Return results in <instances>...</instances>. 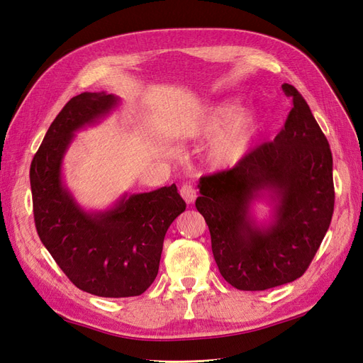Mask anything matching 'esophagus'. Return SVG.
<instances>
[{"mask_svg": "<svg viewBox=\"0 0 363 363\" xmlns=\"http://www.w3.org/2000/svg\"><path fill=\"white\" fill-rule=\"evenodd\" d=\"M180 195L183 196V200H184L186 203L191 204V203H194L195 199H196V189L194 188L192 184H183L182 189H180Z\"/></svg>", "mask_w": 363, "mask_h": 363, "instance_id": "34e87169", "label": "esophagus"}]
</instances>
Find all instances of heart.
Returning <instances> with one entry per match:
<instances>
[{
	"instance_id": "heart-1",
	"label": "heart",
	"mask_w": 363,
	"mask_h": 363,
	"mask_svg": "<svg viewBox=\"0 0 363 363\" xmlns=\"http://www.w3.org/2000/svg\"><path fill=\"white\" fill-rule=\"evenodd\" d=\"M239 107L235 103H224L212 107L203 119L201 133L212 136L223 130L225 125L236 118ZM235 121V120H234ZM257 127V116L252 113H244L230 125L224 133L215 142L212 156L218 164H235L248 152L251 139L255 136Z\"/></svg>"
}]
</instances>
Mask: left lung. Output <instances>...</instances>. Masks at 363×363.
I'll return each instance as SVG.
<instances>
[{
  "label": "left lung",
  "instance_id": "8db88e82",
  "mask_svg": "<svg viewBox=\"0 0 363 363\" xmlns=\"http://www.w3.org/2000/svg\"><path fill=\"white\" fill-rule=\"evenodd\" d=\"M281 89L292 108L280 133L232 169L200 179L195 207L208 225L221 276L240 291L291 283L309 268L335 208L333 157L328 140L301 94ZM274 201L269 226L255 224L252 201Z\"/></svg>",
  "mask_w": 363,
  "mask_h": 363
}]
</instances>
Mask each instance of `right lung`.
Instances as JSON below:
<instances>
[{
    "instance_id": "right-lung-1",
    "label": "right lung",
    "mask_w": 363,
    "mask_h": 363,
    "mask_svg": "<svg viewBox=\"0 0 363 363\" xmlns=\"http://www.w3.org/2000/svg\"><path fill=\"white\" fill-rule=\"evenodd\" d=\"M119 98L83 92L65 104L31 160L33 213L42 244L77 288L106 298L144 294L155 281L163 239L186 203L177 186L124 195L87 213L62 180V160L77 130L111 113Z\"/></svg>"
}]
</instances>
